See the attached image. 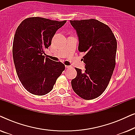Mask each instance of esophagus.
<instances>
[{
  "instance_id": "esophagus-1",
  "label": "esophagus",
  "mask_w": 135,
  "mask_h": 135,
  "mask_svg": "<svg viewBox=\"0 0 135 135\" xmlns=\"http://www.w3.org/2000/svg\"><path fill=\"white\" fill-rule=\"evenodd\" d=\"M65 67H66V68H69L70 66H65Z\"/></svg>"
}]
</instances>
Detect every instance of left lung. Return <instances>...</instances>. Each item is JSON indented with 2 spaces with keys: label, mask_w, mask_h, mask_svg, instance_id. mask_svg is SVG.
I'll list each match as a JSON object with an SVG mask.
<instances>
[{
  "label": "left lung",
  "mask_w": 135,
  "mask_h": 135,
  "mask_svg": "<svg viewBox=\"0 0 135 135\" xmlns=\"http://www.w3.org/2000/svg\"><path fill=\"white\" fill-rule=\"evenodd\" d=\"M70 23L78 35L79 51L85 53L82 59L85 71L75 68L77 74L72 87L83 99L97 98L106 89L115 68L117 40L110 27L97 20Z\"/></svg>",
  "instance_id": "1"
}]
</instances>
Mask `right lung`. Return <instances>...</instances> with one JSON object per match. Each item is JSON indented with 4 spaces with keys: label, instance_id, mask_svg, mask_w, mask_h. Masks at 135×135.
I'll use <instances>...</instances> for the list:
<instances>
[{
    "label": "right lung",
    "instance_id": "obj_1",
    "mask_svg": "<svg viewBox=\"0 0 135 135\" xmlns=\"http://www.w3.org/2000/svg\"><path fill=\"white\" fill-rule=\"evenodd\" d=\"M41 17L27 18L16 29L13 43V58L16 73L26 90L36 95L51 91L65 69L60 61L45 58V49L59 28L66 23Z\"/></svg>",
    "mask_w": 135,
    "mask_h": 135
}]
</instances>
